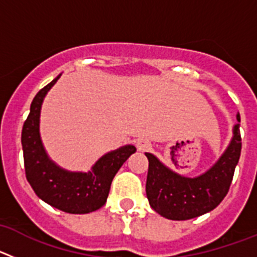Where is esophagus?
I'll return each instance as SVG.
<instances>
[{"label": "esophagus", "instance_id": "1", "mask_svg": "<svg viewBox=\"0 0 257 257\" xmlns=\"http://www.w3.org/2000/svg\"><path fill=\"white\" fill-rule=\"evenodd\" d=\"M136 148L139 152H147L152 148V144L149 140L147 139H139L138 143H136Z\"/></svg>", "mask_w": 257, "mask_h": 257}]
</instances>
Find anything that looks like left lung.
Listing matches in <instances>:
<instances>
[{
    "label": "left lung",
    "instance_id": "1",
    "mask_svg": "<svg viewBox=\"0 0 257 257\" xmlns=\"http://www.w3.org/2000/svg\"><path fill=\"white\" fill-rule=\"evenodd\" d=\"M233 126V138L215 165L196 178L172 171L154 154L145 153L149 161L147 197L161 216L170 220H189L212 211L228 193L242 149L239 113Z\"/></svg>",
    "mask_w": 257,
    "mask_h": 257
}]
</instances>
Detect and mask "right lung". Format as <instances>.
Listing matches in <instances>:
<instances>
[{
  "instance_id": "right-lung-1",
  "label": "right lung",
  "mask_w": 257,
  "mask_h": 257,
  "mask_svg": "<svg viewBox=\"0 0 257 257\" xmlns=\"http://www.w3.org/2000/svg\"><path fill=\"white\" fill-rule=\"evenodd\" d=\"M59 74L38 91L31 104L22 130L26 176L41 199L68 213H88L105 205L113 178L127 158L136 152L134 145H124L100 157L87 172L68 171L56 165L45 151L40 135L41 106Z\"/></svg>"
}]
</instances>
